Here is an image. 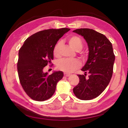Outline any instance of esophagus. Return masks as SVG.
<instances>
[{
    "label": "esophagus",
    "mask_w": 128,
    "mask_h": 128,
    "mask_svg": "<svg viewBox=\"0 0 128 128\" xmlns=\"http://www.w3.org/2000/svg\"><path fill=\"white\" fill-rule=\"evenodd\" d=\"M64 76H66V77L69 76L70 75V74H69V73H68V72H64Z\"/></svg>",
    "instance_id": "34e87169"
}]
</instances>
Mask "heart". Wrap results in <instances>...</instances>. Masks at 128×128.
I'll use <instances>...</instances> for the list:
<instances>
[{"label": "heart", "instance_id": "b5f03b06", "mask_svg": "<svg viewBox=\"0 0 128 128\" xmlns=\"http://www.w3.org/2000/svg\"><path fill=\"white\" fill-rule=\"evenodd\" d=\"M68 42L70 46L75 50L79 51L82 48L83 43L82 40L78 36H72L70 37L68 40ZM61 46V41H59L56 43L53 48V54L54 56H59ZM56 66L57 68L62 71L66 72H72L79 68L81 66V62L76 59H62L58 62Z\"/></svg>", "mask_w": 128, "mask_h": 128}]
</instances>
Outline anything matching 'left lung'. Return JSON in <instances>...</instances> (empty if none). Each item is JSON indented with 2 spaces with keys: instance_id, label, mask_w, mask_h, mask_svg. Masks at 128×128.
<instances>
[{
  "instance_id": "8db88e82",
  "label": "left lung",
  "mask_w": 128,
  "mask_h": 128,
  "mask_svg": "<svg viewBox=\"0 0 128 128\" xmlns=\"http://www.w3.org/2000/svg\"><path fill=\"white\" fill-rule=\"evenodd\" d=\"M73 32L84 38L89 51L88 60L81 69L85 74L78 75L80 81L73 92L78 99L90 100L101 94L110 82L115 60L112 44L104 34L92 29H76Z\"/></svg>"
}]
</instances>
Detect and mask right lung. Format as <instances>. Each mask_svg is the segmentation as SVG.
<instances>
[{
  "label": "right lung",
  "mask_w": 128,
  "mask_h": 128,
  "mask_svg": "<svg viewBox=\"0 0 128 128\" xmlns=\"http://www.w3.org/2000/svg\"><path fill=\"white\" fill-rule=\"evenodd\" d=\"M70 28L48 29L28 38L18 51V72L24 91L32 100H46L53 96L63 72L54 71L51 75L43 72L53 59V48L58 40Z\"/></svg>",
  "instance_id": "add662e5"
}]
</instances>
